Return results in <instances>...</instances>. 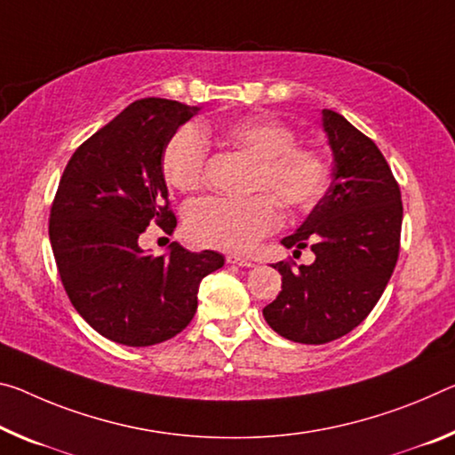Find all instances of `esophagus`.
<instances>
[{
  "mask_svg": "<svg viewBox=\"0 0 455 455\" xmlns=\"http://www.w3.org/2000/svg\"><path fill=\"white\" fill-rule=\"evenodd\" d=\"M227 261L233 263V265H239V267H253L255 265L253 261H251V259L241 257V255H228Z\"/></svg>",
  "mask_w": 455,
  "mask_h": 455,
  "instance_id": "esophagus-1",
  "label": "esophagus"
}]
</instances>
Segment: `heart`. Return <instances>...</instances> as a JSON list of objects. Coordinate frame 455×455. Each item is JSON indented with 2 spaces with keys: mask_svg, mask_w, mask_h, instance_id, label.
<instances>
[{
  "mask_svg": "<svg viewBox=\"0 0 455 455\" xmlns=\"http://www.w3.org/2000/svg\"><path fill=\"white\" fill-rule=\"evenodd\" d=\"M208 137L253 160L247 190L257 194L243 200L192 202L186 208V230L192 241L241 253L279 227L275 204L287 212L307 211L326 190V160L315 149L298 146L291 129L269 117L230 121L216 133L192 125L180 127L162 154V172L168 184L182 192L204 186Z\"/></svg>",
  "mask_w": 455,
  "mask_h": 455,
  "instance_id": "b5f03b06",
  "label": "heart"
}]
</instances>
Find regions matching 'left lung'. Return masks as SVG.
<instances>
[{
	"mask_svg": "<svg viewBox=\"0 0 455 455\" xmlns=\"http://www.w3.org/2000/svg\"><path fill=\"white\" fill-rule=\"evenodd\" d=\"M334 154L331 184L283 247H309L315 261H279L281 291L263 315L279 336L326 344L355 330L383 295L399 259L403 202L399 184L371 137L323 109Z\"/></svg>",
	"mask_w": 455,
	"mask_h": 455,
	"instance_id": "1",
	"label": "left lung"
}]
</instances>
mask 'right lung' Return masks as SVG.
<instances>
[{"instance_id":"obj_1","label":"right lung","mask_w":455,"mask_h":455,"mask_svg":"<svg viewBox=\"0 0 455 455\" xmlns=\"http://www.w3.org/2000/svg\"><path fill=\"white\" fill-rule=\"evenodd\" d=\"M200 109L168 99H140L72 154L50 208V244L64 290L100 336L125 346L170 340L192 322L198 287L220 269L216 251L170 255L140 247L149 225L176 228L162 154Z\"/></svg>"}]
</instances>
